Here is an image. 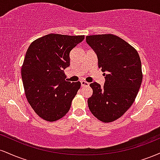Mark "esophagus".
Returning a JSON list of instances; mask_svg holds the SVG:
<instances>
[{
	"instance_id": "34e87169",
	"label": "esophagus",
	"mask_w": 160,
	"mask_h": 160,
	"mask_svg": "<svg viewBox=\"0 0 160 160\" xmlns=\"http://www.w3.org/2000/svg\"><path fill=\"white\" fill-rule=\"evenodd\" d=\"M89 83L88 82H86V81H81V86L82 87H85V86H89Z\"/></svg>"
}]
</instances>
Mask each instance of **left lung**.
I'll return each mask as SVG.
<instances>
[{
  "label": "left lung",
  "mask_w": 160,
  "mask_h": 160,
  "mask_svg": "<svg viewBox=\"0 0 160 160\" xmlns=\"http://www.w3.org/2000/svg\"><path fill=\"white\" fill-rule=\"evenodd\" d=\"M98 56V65L105 78L104 86L90 83L92 95L88 98L91 113L103 122H113L132 106L142 82L138 53L132 46L111 34L86 37Z\"/></svg>",
  "instance_id": "8db88e82"
}]
</instances>
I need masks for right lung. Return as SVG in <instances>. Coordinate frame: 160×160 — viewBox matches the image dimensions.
Here are the masks:
<instances>
[{"instance_id":"add662e5","label":"right lung","mask_w":160,"mask_h":160,"mask_svg":"<svg viewBox=\"0 0 160 160\" xmlns=\"http://www.w3.org/2000/svg\"><path fill=\"white\" fill-rule=\"evenodd\" d=\"M85 36L49 34L34 40L22 66L24 90L29 104L40 118L54 122L68 112L80 88V81H66L64 70L70 52Z\"/></svg>"}]
</instances>
